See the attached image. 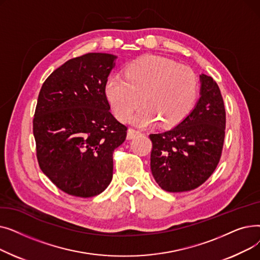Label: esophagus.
Instances as JSON below:
<instances>
[{
    "label": "esophagus",
    "mask_w": 260,
    "mask_h": 260,
    "mask_svg": "<svg viewBox=\"0 0 260 260\" xmlns=\"http://www.w3.org/2000/svg\"><path fill=\"white\" fill-rule=\"evenodd\" d=\"M140 134V132L139 131H136V129H134V128H129L128 131H127V139H133L135 136H137V135H139Z\"/></svg>",
    "instance_id": "obj_1"
}]
</instances>
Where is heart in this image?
Wrapping results in <instances>:
<instances>
[{"label":"heart","mask_w":260,"mask_h":260,"mask_svg":"<svg viewBox=\"0 0 260 260\" xmlns=\"http://www.w3.org/2000/svg\"><path fill=\"white\" fill-rule=\"evenodd\" d=\"M106 97L115 115L133 118L139 126L158 120L165 127L175 126L192 111L198 94V78L187 66L158 56H145L127 67L126 77H113L105 86Z\"/></svg>","instance_id":"heart-1"}]
</instances>
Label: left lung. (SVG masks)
Segmentation results:
<instances>
[{"mask_svg": "<svg viewBox=\"0 0 260 260\" xmlns=\"http://www.w3.org/2000/svg\"><path fill=\"white\" fill-rule=\"evenodd\" d=\"M225 109L212 77L200 75V97L173 128L151 134V171L159 186L171 193L201 185L219 162L224 141Z\"/></svg>", "mask_w": 260, "mask_h": 260, "instance_id": "left-lung-1", "label": "left lung"}]
</instances>
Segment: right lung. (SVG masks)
Listing matches in <instances>:
<instances>
[{"label": "right lung", "mask_w": 260, "mask_h": 260, "mask_svg": "<svg viewBox=\"0 0 260 260\" xmlns=\"http://www.w3.org/2000/svg\"><path fill=\"white\" fill-rule=\"evenodd\" d=\"M117 56L88 52L68 60L45 80L34 118L37 158L63 192L101 194L113 179V153L127 127L113 116L105 94Z\"/></svg>", "instance_id": "1"}]
</instances>
